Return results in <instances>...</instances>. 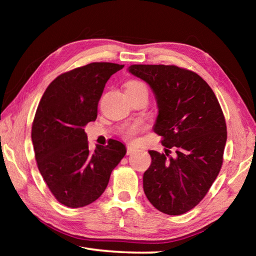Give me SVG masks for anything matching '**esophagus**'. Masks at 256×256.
Here are the masks:
<instances>
[{"label":"esophagus","mask_w":256,"mask_h":256,"mask_svg":"<svg viewBox=\"0 0 256 256\" xmlns=\"http://www.w3.org/2000/svg\"><path fill=\"white\" fill-rule=\"evenodd\" d=\"M136 151V149L132 146H128V154H132Z\"/></svg>","instance_id":"esophagus-1"}]
</instances>
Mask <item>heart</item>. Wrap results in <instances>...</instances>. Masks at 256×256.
<instances>
[{
  "label": "heart",
  "mask_w": 256,
  "mask_h": 256,
  "mask_svg": "<svg viewBox=\"0 0 256 256\" xmlns=\"http://www.w3.org/2000/svg\"><path fill=\"white\" fill-rule=\"evenodd\" d=\"M138 86H144V84L140 81H130L128 84H126V89H128V88H138ZM142 128H144V125H142V124H138V123L132 124V125H130V126L125 128L123 130V136L125 138H132V136H136V134Z\"/></svg>",
  "instance_id": "1"
}]
</instances>
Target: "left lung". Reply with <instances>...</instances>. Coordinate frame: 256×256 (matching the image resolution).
<instances>
[{
    "instance_id": "left-lung-1",
    "label": "left lung",
    "mask_w": 256,
    "mask_h": 256,
    "mask_svg": "<svg viewBox=\"0 0 256 256\" xmlns=\"http://www.w3.org/2000/svg\"><path fill=\"white\" fill-rule=\"evenodd\" d=\"M128 71L152 90L158 107L154 131L167 148L164 154L149 151L146 196L164 214H183L206 196L222 168L227 141L222 107L209 84L192 71L146 64H133ZM172 148L174 158L169 157Z\"/></svg>"
}]
</instances>
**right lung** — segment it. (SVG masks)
<instances>
[{"label":"right lung","mask_w":256,"mask_h":256,"mask_svg":"<svg viewBox=\"0 0 256 256\" xmlns=\"http://www.w3.org/2000/svg\"><path fill=\"white\" fill-rule=\"evenodd\" d=\"M123 68L96 62L63 73L50 82L38 105L32 130L38 170L56 200L68 208L96 201L126 154L118 140L90 151L84 128L97 118L106 82Z\"/></svg>","instance_id":"obj_1"}]
</instances>
